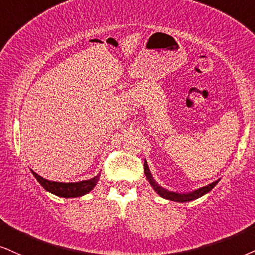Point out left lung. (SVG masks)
Returning <instances> with one entry per match:
<instances>
[{"label": "left lung", "mask_w": 255, "mask_h": 255, "mask_svg": "<svg viewBox=\"0 0 255 255\" xmlns=\"http://www.w3.org/2000/svg\"><path fill=\"white\" fill-rule=\"evenodd\" d=\"M144 174H145L146 180L149 181V183L152 187V189L155 190L156 193L159 195V196L163 197V199L175 201V202H190V201H194V200L199 199V197H202L203 195L208 194L209 191L212 190L220 181V180H216L215 182H213V183H210L208 185H204V187H201L196 190L189 191V193H177V191H171V190L165 189V188H163L162 185H159L158 183H157V182L155 181V178H153L151 171H150L149 165H147V162L145 161V159H144Z\"/></svg>", "instance_id": "obj_1"}]
</instances>
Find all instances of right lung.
<instances>
[{
  "label": "right lung",
  "mask_w": 255,
  "mask_h": 255,
  "mask_svg": "<svg viewBox=\"0 0 255 255\" xmlns=\"http://www.w3.org/2000/svg\"><path fill=\"white\" fill-rule=\"evenodd\" d=\"M30 171L34 177L36 178V181L45 188L46 191L54 194L59 197H65V199H70V197H80L89 194L90 191L96 187L97 183H98L100 176V174H98L97 176H94V177L90 178V180H85L80 182H68V183H66V182L46 180L42 176L37 175L35 171Z\"/></svg>",
  "instance_id": "1"
}]
</instances>
